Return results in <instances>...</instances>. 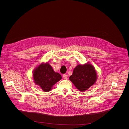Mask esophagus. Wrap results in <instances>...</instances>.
I'll list each match as a JSON object with an SVG mask.
<instances>
[{
    "instance_id": "esophagus-1",
    "label": "esophagus",
    "mask_w": 129,
    "mask_h": 129,
    "mask_svg": "<svg viewBox=\"0 0 129 129\" xmlns=\"http://www.w3.org/2000/svg\"><path fill=\"white\" fill-rule=\"evenodd\" d=\"M63 78L64 79H67V77H68V76L67 75H66V74H64L63 75Z\"/></svg>"
}]
</instances>
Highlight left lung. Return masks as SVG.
<instances>
[{
  "label": "left lung",
  "mask_w": 129,
  "mask_h": 129,
  "mask_svg": "<svg viewBox=\"0 0 129 129\" xmlns=\"http://www.w3.org/2000/svg\"><path fill=\"white\" fill-rule=\"evenodd\" d=\"M70 80L80 91L88 90L95 83L97 80V73L94 67L89 63L83 65L79 64L73 71L70 77Z\"/></svg>",
  "instance_id": "obj_1"
}]
</instances>
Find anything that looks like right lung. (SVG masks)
<instances>
[{
    "mask_svg": "<svg viewBox=\"0 0 129 129\" xmlns=\"http://www.w3.org/2000/svg\"><path fill=\"white\" fill-rule=\"evenodd\" d=\"M33 76L35 83L45 92L51 91L53 85L62 79L61 75L55 72L48 62L41 63L36 67L33 71Z\"/></svg>",
    "mask_w": 129,
    "mask_h": 129,
    "instance_id": "right-lung-1",
    "label": "right lung"
}]
</instances>
